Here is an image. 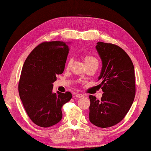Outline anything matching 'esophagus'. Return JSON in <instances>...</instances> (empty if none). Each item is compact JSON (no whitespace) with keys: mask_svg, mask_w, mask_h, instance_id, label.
Returning <instances> with one entry per match:
<instances>
[{"mask_svg":"<svg viewBox=\"0 0 151 151\" xmlns=\"http://www.w3.org/2000/svg\"><path fill=\"white\" fill-rule=\"evenodd\" d=\"M75 96L77 97V98H83V97H84V95L81 94V93H75Z\"/></svg>","mask_w":151,"mask_h":151,"instance_id":"34e87169","label":"esophagus"}]
</instances>
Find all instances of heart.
<instances>
[{
  "instance_id": "obj_1",
  "label": "heart",
  "mask_w": 151,
  "mask_h": 151,
  "mask_svg": "<svg viewBox=\"0 0 151 151\" xmlns=\"http://www.w3.org/2000/svg\"><path fill=\"white\" fill-rule=\"evenodd\" d=\"M84 60H85V63L87 65H95L98 67L99 64L98 59L93 56H86L85 57ZM70 63H71V60H70L69 63H68V65L70 64Z\"/></svg>"
}]
</instances>
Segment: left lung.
Returning a JSON list of instances; mask_svg holds the SVG:
<instances>
[{
	"instance_id": "8db88e82",
	"label": "left lung",
	"mask_w": 151,
	"mask_h": 151,
	"mask_svg": "<svg viewBox=\"0 0 151 151\" xmlns=\"http://www.w3.org/2000/svg\"><path fill=\"white\" fill-rule=\"evenodd\" d=\"M97 49L102 67L98 80L101 100L90 95L89 120L99 127H109L121 122L135 97L134 68L126 52L117 45L98 42Z\"/></svg>"
}]
</instances>
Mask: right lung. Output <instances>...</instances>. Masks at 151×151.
I'll return each mask as SVG.
<instances>
[{
  "label": "right lung",
  "mask_w": 151,
  "mask_h": 151,
  "mask_svg": "<svg viewBox=\"0 0 151 151\" xmlns=\"http://www.w3.org/2000/svg\"><path fill=\"white\" fill-rule=\"evenodd\" d=\"M68 53L66 42H45L25 60L19 93L28 116L40 127H49L61 121L62 106L72 98L70 92H52L56 75L64 71Z\"/></svg>",
  "instance_id": "1"
}]
</instances>
